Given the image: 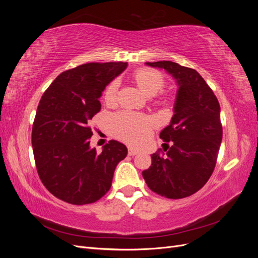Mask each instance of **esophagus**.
I'll list each match as a JSON object with an SVG mask.
<instances>
[{"mask_svg": "<svg viewBox=\"0 0 258 258\" xmlns=\"http://www.w3.org/2000/svg\"><path fill=\"white\" fill-rule=\"evenodd\" d=\"M139 153V151H137V150H134V148H129L128 150V154L130 155V156H135V155H137Z\"/></svg>", "mask_w": 258, "mask_h": 258, "instance_id": "esophagus-1", "label": "esophagus"}]
</instances>
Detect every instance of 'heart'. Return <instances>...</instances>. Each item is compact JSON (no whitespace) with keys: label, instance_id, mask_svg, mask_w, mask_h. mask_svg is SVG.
I'll return each mask as SVG.
<instances>
[{"label":"heart","instance_id":"1","mask_svg":"<svg viewBox=\"0 0 258 258\" xmlns=\"http://www.w3.org/2000/svg\"><path fill=\"white\" fill-rule=\"evenodd\" d=\"M136 83L146 97H154L166 84L163 75L152 69H140L132 75ZM118 93V82L113 81L107 86L104 99L107 103H114ZM113 134L131 145H140L144 142L151 130V120L144 116L130 112H121L112 118Z\"/></svg>","mask_w":258,"mask_h":258}]
</instances>
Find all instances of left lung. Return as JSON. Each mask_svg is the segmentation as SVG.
<instances>
[{
  "instance_id": "1",
  "label": "left lung",
  "mask_w": 258,
  "mask_h": 258,
  "mask_svg": "<svg viewBox=\"0 0 258 258\" xmlns=\"http://www.w3.org/2000/svg\"><path fill=\"white\" fill-rule=\"evenodd\" d=\"M146 64L165 69L178 89L174 115L159 136L169 150L163 156L159 152L151 155L152 165L142 175L150 189L160 196L188 197L204 187L215 168L223 138L220 103L196 70L172 61Z\"/></svg>"
}]
</instances>
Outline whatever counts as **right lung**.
Instances as JSON below:
<instances>
[{"instance_id":"obj_1","label":"right lung","mask_w":258,"mask_h":258,"mask_svg":"<svg viewBox=\"0 0 258 258\" xmlns=\"http://www.w3.org/2000/svg\"><path fill=\"white\" fill-rule=\"evenodd\" d=\"M127 62H90L62 72L44 92L32 128L38 176L54 197L82 206L110 190L126 145L111 140L97 153L89 122L101 110L99 98Z\"/></svg>"}]
</instances>
